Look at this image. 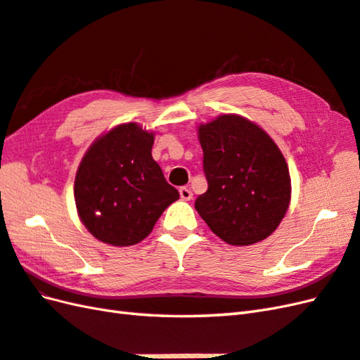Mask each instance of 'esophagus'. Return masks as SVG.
I'll list each match as a JSON object with an SVG mask.
<instances>
[{
	"mask_svg": "<svg viewBox=\"0 0 360 360\" xmlns=\"http://www.w3.org/2000/svg\"><path fill=\"white\" fill-rule=\"evenodd\" d=\"M179 193L183 200H191V198H193V193H191V189L188 186H181L179 189Z\"/></svg>",
	"mask_w": 360,
	"mask_h": 360,
	"instance_id": "esophagus-1",
	"label": "esophagus"
}]
</instances>
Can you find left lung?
I'll list each match as a JSON object with an SVG mask.
<instances>
[{
  "label": "left lung",
  "instance_id": "8db88e82",
  "mask_svg": "<svg viewBox=\"0 0 360 360\" xmlns=\"http://www.w3.org/2000/svg\"><path fill=\"white\" fill-rule=\"evenodd\" d=\"M207 191L195 210L223 242L246 246L281 225L291 200L288 165L260 126L225 114L200 124Z\"/></svg>",
  "mask_w": 360,
  "mask_h": 360
}]
</instances>
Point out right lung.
Masks as SVG:
<instances>
[{
  "label": "right lung",
  "instance_id": "obj_1",
  "mask_svg": "<svg viewBox=\"0 0 360 360\" xmlns=\"http://www.w3.org/2000/svg\"><path fill=\"white\" fill-rule=\"evenodd\" d=\"M153 132L124 123L98 137L84 154L75 175V205L79 220L100 242H141L179 200V191L153 158Z\"/></svg>",
  "mask_w": 360,
  "mask_h": 360
}]
</instances>
